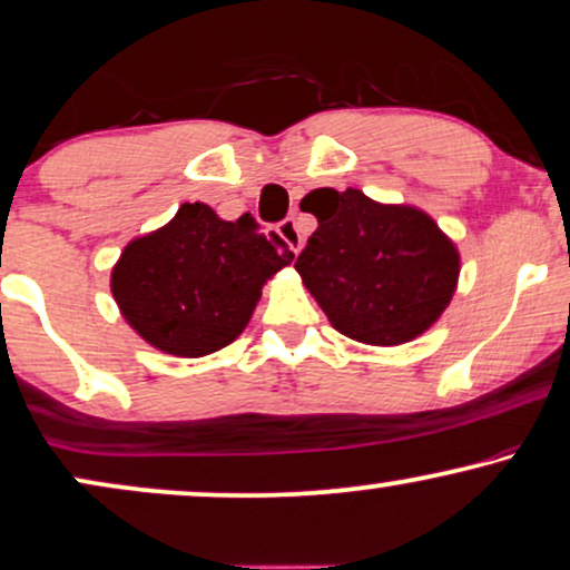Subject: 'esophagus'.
<instances>
[{
    "label": "esophagus",
    "mask_w": 570,
    "mask_h": 570,
    "mask_svg": "<svg viewBox=\"0 0 570 570\" xmlns=\"http://www.w3.org/2000/svg\"><path fill=\"white\" fill-rule=\"evenodd\" d=\"M276 232H278L281 239L289 244V249L294 252V255H297V252L302 249V244H305V239H302V234H299V228H297V220H294V218L281 220Z\"/></svg>",
    "instance_id": "34e87169"
}]
</instances>
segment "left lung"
Here are the masks:
<instances>
[{
    "label": "left lung",
    "mask_w": 570,
    "mask_h": 570,
    "mask_svg": "<svg viewBox=\"0 0 570 570\" xmlns=\"http://www.w3.org/2000/svg\"><path fill=\"white\" fill-rule=\"evenodd\" d=\"M302 202L318 228L294 268L331 326L373 347L426 334L460 276V252L436 220L360 189H315Z\"/></svg>",
    "instance_id": "8db88e82"
}]
</instances>
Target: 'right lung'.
Masks as SVG:
<instances>
[{
	"instance_id": "1",
	"label": "right lung",
	"mask_w": 570,
	"mask_h": 570,
	"mask_svg": "<svg viewBox=\"0 0 570 570\" xmlns=\"http://www.w3.org/2000/svg\"><path fill=\"white\" fill-rule=\"evenodd\" d=\"M276 234H261L249 215L223 220L205 202L136 236L110 273L120 315L144 342L176 357H202L247 328L263 286L292 265Z\"/></svg>"
}]
</instances>
